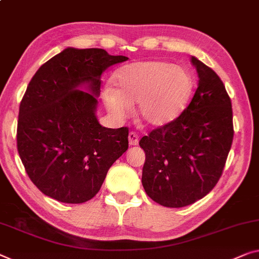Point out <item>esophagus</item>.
Masks as SVG:
<instances>
[{
  "mask_svg": "<svg viewBox=\"0 0 259 259\" xmlns=\"http://www.w3.org/2000/svg\"><path fill=\"white\" fill-rule=\"evenodd\" d=\"M128 142H130L131 146H137L138 143H139V137H138V134L134 133V132H131V133L128 134Z\"/></svg>",
  "mask_w": 259,
  "mask_h": 259,
  "instance_id": "esophagus-1",
  "label": "esophagus"
}]
</instances>
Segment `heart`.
I'll return each mask as SVG.
<instances>
[{"label":"heart","instance_id":"heart-1","mask_svg":"<svg viewBox=\"0 0 259 259\" xmlns=\"http://www.w3.org/2000/svg\"><path fill=\"white\" fill-rule=\"evenodd\" d=\"M116 89L105 87L103 99L110 112L124 117L139 103V117L152 127H162L184 112L194 90L189 69L168 61L128 63L113 76Z\"/></svg>","mask_w":259,"mask_h":259}]
</instances>
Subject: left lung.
Segmentation results:
<instances>
[{
  "label": "left lung",
  "instance_id": "obj_1",
  "mask_svg": "<svg viewBox=\"0 0 259 259\" xmlns=\"http://www.w3.org/2000/svg\"><path fill=\"white\" fill-rule=\"evenodd\" d=\"M198 88L180 118L143 137L142 185L165 207H184L209 193L232 147L233 110L224 82L197 58Z\"/></svg>",
  "mask_w": 259,
  "mask_h": 259
}]
</instances>
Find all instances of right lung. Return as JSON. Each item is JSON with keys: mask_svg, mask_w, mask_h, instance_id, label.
Listing matches in <instances>:
<instances>
[{"mask_svg": "<svg viewBox=\"0 0 259 259\" xmlns=\"http://www.w3.org/2000/svg\"><path fill=\"white\" fill-rule=\"evenodd\" d=\"M127 59L67 47L30 81L19 105L17 149L44 194L67 204L90 200L128 148L127 127L106 128L96 117L102 73Z\"/></svg>", "mask_w": 259, "mask_h": 259, "instance_id": "right-lung-1", "label": "right lung"}]
</instances>
